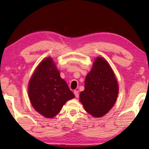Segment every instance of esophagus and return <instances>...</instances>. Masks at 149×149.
<instances>
[{
    "label": "esophagus",
    "mask_w": 149,
    "mask_h": 149,
    "mask_svg": "<svg viewBox=\"0 0 149 149\" xmlns=\"http://www.w3.org/2000/svg\"><path fill=\"white\" fill-rule=\"evenodd\" d=\"M74 95L75 96V97H76V98L79 97V91H74Z\"/></svg>",
    "instance_id": "34e87169"
}]
</instances>
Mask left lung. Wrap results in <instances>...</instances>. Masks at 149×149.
<instances>
[{
	"label": "left lung",
	"instance_id": "left-lung-1",
	"mask_svg": "<svg viewBox=\"0 0 149 149\" xmlns=\"http://www.w3.org/2000/svg\"><path fill=\"white\" fill-rule=\"evenodd\" d=\"M114 73L104 58L97 57L85 77V89L79 95L86 112L96 118L104 116L114 105L118 95Z\"/></svg>",
	"mask_w": 149,
	"mask_h": 149
}]
</instances>
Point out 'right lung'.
<instances>
[{
    "label": "right lung",
    "instance_id": "add662e5",
    "mask_svg": "<svg viewBox=\"0 0 149 149\" xmlns=\"http://www.w3.org/2000/svg\"><path fill=\"white\" fill-rule=\"evenodd\" d=\"M28 94L34 109L48 118L56 116L63 105L75 97L50 57L35 69L29 82Z\"/></svg>",
    "mask_w": 149,
    "mask_h": 149
}]
</instances>
